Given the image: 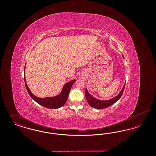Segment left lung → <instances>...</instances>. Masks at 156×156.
Here are the masks:
<instances>
[{"label": "left lung", "instance_id": "8db88e82", "mask_svg": "<svg viewBox=\"0 0 156 156\" xmlns=\"http://www.w3.org/2000/svg\"><path fill=\"white\" fill-rule=\"evenodd\" d=\"M123 57L124 58L123 55ZM125 84L124 85V87H123V88L122 89L120 93L116 97L112 98L111 99H109V100L102 101V100L97 99L94 97H92L90 94H89V92H88L87 89H85V97H86V99H87L88 104L92 108L98 109H104V108H108V107L111 106L112 105L115 104L119 100L123 94V90L125 89Z\"/></svg>", "mask_w": 156, "mask_h": 156}]
</instances>
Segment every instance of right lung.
<instances>
[{
    "instance_id": "add662e5",
    "label": "right lung",
    "mask_w": 156,
    "mask_h": 156,
    "mask_svg": "<svg viewBox=\"0 0 156 156\" xmlns=\"http://www.w3.org/2000/svg\"><path fill=\"white\" fill-rule=\"evenodd\" d=\"M25 69V68H24ZM75 80L73 81L68 82L67 83L64 85L63 87L61 92L57 96L53 97H47L44 98H40L36 97L30 91V89L29 88L27 83L26 81L25 76H24V82H25V85L26 87V89L27 90V92L30 97L32 98L33 100H34L37 103L40 104V105H42L45 108H49V109H57L62 107L64 104L67 102L68 97L69 94V91L71 88L72 85L75 82Z\"/></svg>"
}]
</instances>
